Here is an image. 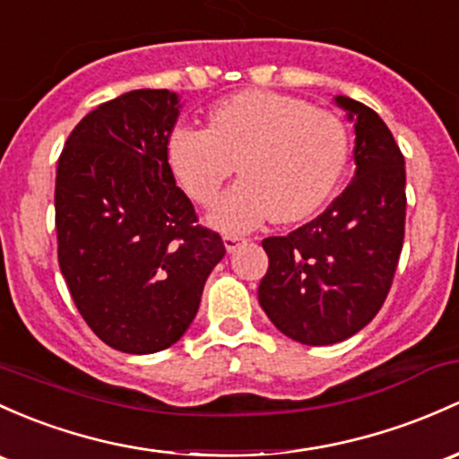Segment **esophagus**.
<instances>
[{
  "mask_svg": "<svg viewBox=\"0 0 459 459\" xmlns=\"http://www.w3.org/2000/svg\"><path fill=\"white\" fill-rule=\"evenodd\" d=\"M245 240H247V238H245V236H238V234H225L223 236L225 249H228V251H234L240 243H245Z\"/></svg>",
  "mask_w": 459,
  "mask_h": 459,
  "instance_id": "1",
  "label": "esophagus"
}]
</instances>
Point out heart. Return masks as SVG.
Masks as SVG:
<instances>
[{
	"instance_id": "1",
	"label": "heart",
	"mask_w": 459,
	"mask_h": 459,
	"mask_svg": "<svg viewBox=\"0 0 459 459\" xmlns=\"http://www.w3.org/2000/svg\"><path fill=\"white\" fill-rule=\"evenodd\" d=\"M342 117L273 91H240L210 113V129L181 126L169 144L170 169L186 195L212 205L234 175L243 179L212 214V225L243 231L273 212L278 223L313 214L348 166Z\"/></svg>"
}]
</instances>
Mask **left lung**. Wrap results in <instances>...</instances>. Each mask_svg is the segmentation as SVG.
<instances>
[{"label":"left lung","instance_id":"1","mask_svg":"<svg viewBox=\"0 0 459 459\" xmlns=\"http://www.w3.org/2000/svg\"><path fill=\"white\" fill-rule=\"evenodd\" d=\"M354 122V172L317 219L269 236L258 302L280 333L330 346L368 326L385 302L405 238V157L377 111L334 98Z\"/></svg>","mask_w":459,"mask_h":459}]
</instances>
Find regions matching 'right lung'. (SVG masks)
<instances>
[{"label": "right lung", "mask_w": 459, "mask_h": 459, "mask_svg": "<svg viewBox=\"0 0 459 459\" xmlns=\"http://www.w3.org/2000/svg\"><path fill=\"white\" fill-rule=\"evenodd\" d=\"M179 109L169 90L122 93L87 113L58 157V267L87 326L120 352L179 342L225 255L169 164Z\"/></svg>", "instance_id": "1"}]
</instances>
